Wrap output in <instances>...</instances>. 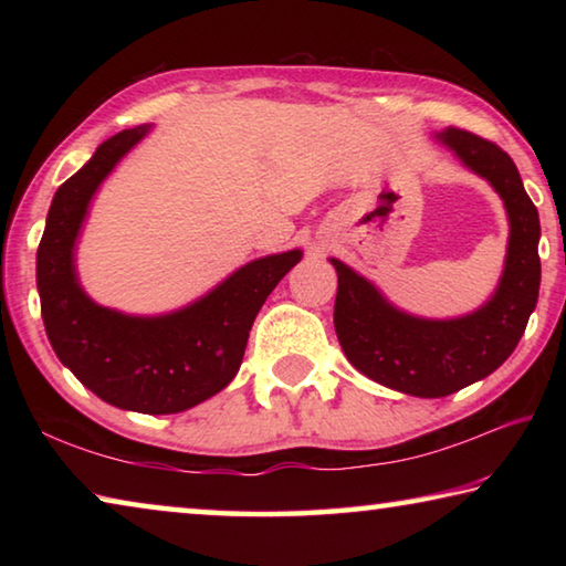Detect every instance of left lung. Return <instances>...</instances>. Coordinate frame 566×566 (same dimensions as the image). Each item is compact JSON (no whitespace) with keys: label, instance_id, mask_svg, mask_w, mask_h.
Returning <instances> with one entry per match:
<instances>
[{"label":"left lung","instance_id":"obj_1","mask_svg":"<svg viewBox=\"0 0 566 566\" xmlns=\"http://www.w3.org/2000/svg\"><path fill=\"white\" fill-rule=\"evenodd\" d=\"M439 139L504 199L510 249L502 282L482 310L462 319L429 322L401 314L364 276L337 270L334 327L347 359L361 375L415 397H447L492 375L510 357L539 296V214L512 157L494 142L449 127Z\"/></svg>","mask_w":566,"mask_h":566}]
</instances>
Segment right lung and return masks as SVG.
I'll return each instance as SVG.
<instances>
[{
    "instance_id": "obj_1",
    "label": "right lung",
    "mask_w": 566,
    "mask_h": 566,
    "mask_svg": "<svg viewBox=\"0 0 566 566\" xmlns=\"http://www.w3.org/2000/svg\"><path fill=\"white\" fill-rule=\"evenodd\" d=\"M145 134L147 127L114 134L56 189L36 249V286L46 337L84 387L114 407L175 415L234 379L256 312L302 252L247 264L205 300L167 317H127L94 304L76 282L74 239L102 179Z\"/></svg>"
}]
</instances>
